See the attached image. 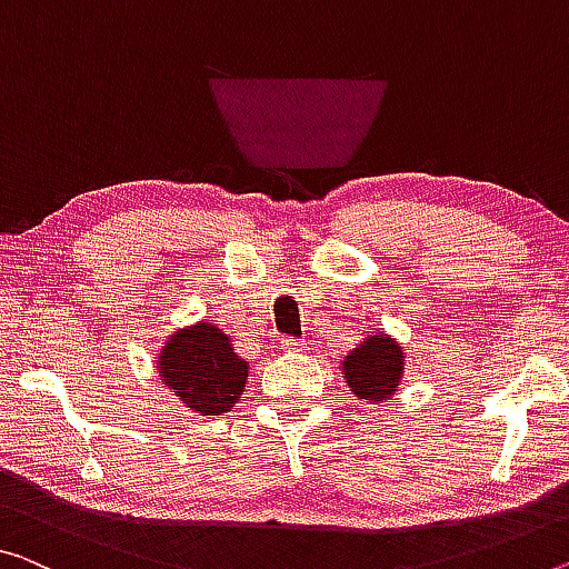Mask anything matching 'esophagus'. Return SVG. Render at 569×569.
<instances>
[{
    "instance_id": "34e87169",
    "label": "esophagus",
    "mask_w": 569,
    "mask_h": 569,
    "mask_svg": "<svg viewBox=\"0 0 569 569\" xmlns=\"http://www.w3.org/2000/svg\"><path fill=\"white\" fill-rule=\"evenodd\" d=\"M279 346H282V351L290 353V351H297V348H300L302 343H300V340H295V338H282V340H279Z\"/></svg>"
}]
</instances>
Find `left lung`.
Wrapping results in <instances>:
<instances>
[{"instance_id":"obj_1","label":"left lung","mask_w":569,"mask_h":569,"mask_svg":"<svg viewBox=\"0 0 569 569\" xmlns=\"http://www.w3.org/2000/svg\"><path fill=\"white\" fill-rule=\"evenodd\" d=\"M405 348L387 330H373L363 336L353 351L340 358L346 387L361 401L381 405L397 395L401 376H405Z\"/></svg>"}]
</instances>
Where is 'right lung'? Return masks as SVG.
<instances>
[{
	"mask_svg": "<svg viewBox=\"0 0 569 569\" xmlns=\"http://www.w3.org/2000/svg\"><path fill=\"white\" fill-rule=\"evenodd\" d=\"M160 381L196 415L231 412L247 387L249 363L233 351L216 322L198 320L174 330L154 353Z\"/></svg>",
	"mask_w": 569,
	"mask_h": 569,
	"instance_id": "1",
	"label": "right lung"
}]
</instances>
